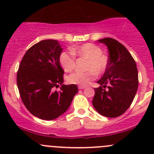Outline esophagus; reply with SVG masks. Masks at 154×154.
Returning <instances> with one entry per match:
<instances>
[{
    "mask_svg": "<svg viewBox=\"0 0 154 154\" xmlns=\"http://www.w3.org/2000/svg\"><path fill=\"white\" fill-rule=\"evenodd\" d=\"M86 88V86H78V88L79 89H83V88Z\"/></svg>",
    "mask_w": 154,
    "mask_h": 154,
    "instance_id": "1",
    "label": "esophagus"
}]
</instances>
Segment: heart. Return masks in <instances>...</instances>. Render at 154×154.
I'll list each match as a JSON object with an SVG mask.
<instances>
[{
  "mask_svg": "<svg viewBox=\"0 0 154 154\" xmlns=\"http://www.w3.org/2000/svg\"><path fill=\"white\" fill-rule=\"evenodd\" d=\"M71 54L63 52L60 55V66L66 72H71L74 69L76 64L75 56L87 59L86 71H75L68 77V82L71 84L86 86L96 75L106 71L109 66V57L102 53L101 48L92 43H85L78 47L71 48Z\"/></svg>",
  "mask_w": 154,
  "mask_h": 154,
  "instance_id": "1",
  "label": "heart"
}]
</instances>
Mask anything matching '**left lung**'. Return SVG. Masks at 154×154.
<instances>
[{
    "label": "left lung",
    "instance_id": "8db88e82",
    "mask_svg": "<svg viewBox=\"0 0 154 154\" xmlns=\"http://www.w3.org/2000/svg\"><path fill=\"white\" fill-rule=\"evenodd\" d=\"M98 42L108 48L109 66L97 81L100 86L94 88L92 104L102 116L116 118L127 111L134 99L139 85L137 67L130 52L117 40L104 38Z\"/></svg>",
    "mask_w": 154,
    "mask_h": 154
}]
</instances>
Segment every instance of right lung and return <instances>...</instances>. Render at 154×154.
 <instances>
[{
	"instance_id": "1",
	"label": "right lung",
	"mask_w": 154,
	"mask_h": 154,
	"mask_svg": "<svg viewBox=\"0 0 154 154\" xmlns=\"http://www.w3.org/2000/svg\"><path fill=\"white\" fill-rule=\"evenodd\" d=\"M61 45L57 40H42L29 48L17 72L21 100L32 115L53 120L65 112L78 91L75 84L63 85L64 71L60 64Z\"/></svg>"
}]
</instances>
